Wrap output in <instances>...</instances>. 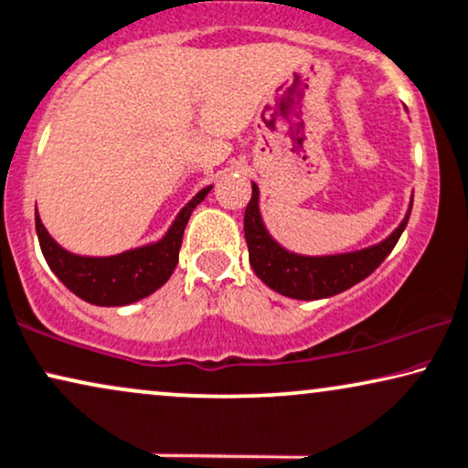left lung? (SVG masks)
I'll list each match as a JSON object with an SVG mask.
<instances>
[{
  "label": "left lung",
  "mask_w": 468,
  "mask_h": 468,
  "mask_svg": "<svg viewBox=\"0 0 468 468\" xmlns=\"http://www.w3.org/2000/svg\"><path fill=\"white\" fill-rule=\"evenodd\" d=\"M410 211L404 222L382 244L358 252L333 254V257H300L287 252L265 230L259 216V190L252 183V198L246 207L244 233L250 265L265 285L295 300H319L336 295L363 281L391 254L404 233Z\"/></svg>",
  "instance_id": "8db88e82"
}]
</instances>
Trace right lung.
I'll return each mask as SVG.
<instances>
[{"label":"right lung","mask_w":468,"mask_h":468,"mask_svg":"<svg viewBox=\"0 0 468 468\" xmlns=\"http://www.w3.org/2000/svg\"><path fill=\"white\" fill-rule=\"evenodd\" d=\"M211 187L200 190L183 207L173 227L157 244L135 248L116 257H77L51 239L37 211V233L47 263L53 274L75 295L97 306H122L146 298L168 281L176 263L183 241V230L192 211Z\"/></svg>","instance_id":"right-lung-1"}]
</instances>
